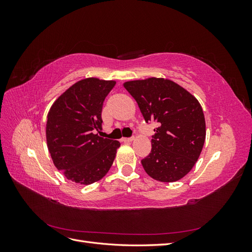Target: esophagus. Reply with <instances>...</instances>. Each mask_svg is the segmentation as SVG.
I'll return each mask as SVG.
<instances>
[{"mask_svg": "<svg viewBox=\"0 0 252 252\" xmlns=\"http://www.w3.org/2000/svg\"><path fill=\"white\" fill-rule=\"evenodd\" d=\"M134 140V138H122V142H125V143H129V142H132Z\"/></svg>", "mask_w": 252, "mask_h": 252, "instance_id": "34e87169", "label": "esophagus"}]
</instances>
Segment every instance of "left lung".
<instances>
[{
  "mask_svg": "<svg viewBox=\"0 0 252 252\" xmlns=\"http://www.w3.org/2000/svg\"><path fill=\"white\" fill-rule=\"evenodd\" d=\"M124 87L138 103L146 123L158 127L151 152L142 159L145 171L159 182L179 181L192 169L206 138L202 106L186 89L170 80L129 81Z\"/></svg>",
  "mask_w": 252,
  "mask_h": 252,
  "instance_id": "8db88e82",
  "label": "left lung"
}]
</instances>
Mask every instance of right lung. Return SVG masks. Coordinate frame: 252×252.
<instances>
[{
    "label": "right lung",
    "instance_id": "1",
    "mask_svg": "<svg viewBox=\"0 0 252 252\" xmlns=\"http://www.w3.org/2000/svg\"><path fill=\"white\" fill-rule=\"evenodd\" d=\"M116 81L88 78L77 82L52 104L46 140L52 162L72 182L89 185L107 173L119 141L101 138L102 108Z\"/></svg>",
    "mask_w": 252,
    "mask_h": 252
}]
</instances>
